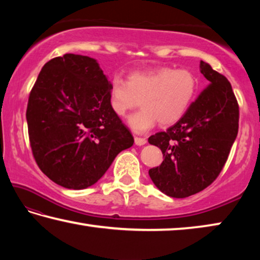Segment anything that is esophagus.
<instances>
[{
  "label": "esophagus",
  "instance_id": "esophagus-1",
  "mask_svg": "<svg viewBox=\"0 0 260 260\" xmlns=\"http://www.w3.org/2000/svg\"><path fill=\"white\" fill-rule=\"evenodd\" d=\"M134 142H135L136 146H140L141 147V146H144V144L147 143V140L143 139V138H138V136H135Z\"/></svg>",
  "mask_w": 260,
  "mask_h": 260
}]
</instances>
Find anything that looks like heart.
<instances>
[{"label":"heart","mask_w":260,"mask_h":260,"mask_svg":"<svg viewBox=\"0 0 260 260\" xmlns=\"http://www.w3.org/2000/svg\"><path fill=\"white\" fill-rule=\"evenodd\" d=\"M197 91V79L187 69L160 68L152 71L133 72L127 81L114 77L110 87V108L117 116H125L141 100L139 112L127 124L135 133L150 131L159 121L170 126L179 121L190 107Z\"/></svg>","instance_id":"heart-1"}]
</instances>
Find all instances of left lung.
Masks as SVG:
<instances>
[{
    "mask_svg": "<svg viewBox=\"0 0 260 260\" xmlns=\"http://www.w3.org/2000/svg\"><path fill=\"white\" fill-rule=\"evenodd\" d=\"M209 86L179 121L148 139L162 152L149 175L161 192L184 199L212 183L230 155L239 131V104L230 81L201 60Z\"/></svg>",
    "mask_w": 260,
    "mask_h": 260,
    "instance_id": "1",
    "label": "left lung"
}]
</instances>
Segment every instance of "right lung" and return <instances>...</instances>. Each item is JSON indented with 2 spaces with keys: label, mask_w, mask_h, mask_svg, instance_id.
<instances>
[{
  "label": "right lung",
  "mask_w": 260,
  "mask_h": 260,
  "mask_svg": "<svg viewBox=\"0 0 260 260\" xmlns=\"http://www.w3.org/2000/svg\"><path fill=\"white\" fill-rule=\"evenodd\" d=\"M111 82L98 60L65 54L45 64L29 94L26 120L33 156L51 181L86 189L134 143L110 108Z\"/></svg>",
  "instance_id": "add662e5"
}]
</instances>
